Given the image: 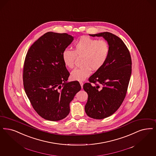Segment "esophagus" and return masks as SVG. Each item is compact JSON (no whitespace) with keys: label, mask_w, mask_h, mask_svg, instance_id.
<instances>
[{"label":"esophagus","mask_w":156,"mask_h":156,"mask_svg":"<svg viewBox=\"0 0 156 156\" xmlns=\"http://www.w3.org/2000/svg\"><path fill=\"white\" fill-rule=\"evenodd\" d=\"M80 85H81V87L82 88V87H83V83L82 81H80Z\"/></svg>","instance_id":"esophagus-1"}]
</instances>
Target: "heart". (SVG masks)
<instances>
[{"label":"heart","mask_w":156,"mask_h":156,"mask_svg":"<svg viewBox=\"0 0 156 156\" xmlns=\"http://www.w3.org/2000/svg\"><path fill=\"white\" fill-rule=\"evenodd\" d=\"M110 52L108 43L105 40H98L89 37H82L74 45L73 50L66 49L62 53L64 65L69 69L74 67L75 57L83 56L82 66L75 69L71 73V78L75 81H82L90 75L92 69H100L105 64Z\"/></svg>","instance_id":"b5f03b06"}]
</instances>
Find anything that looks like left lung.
<instances>
[{
	"label": "left lung",
	"instance_id": "1",
	"mask_svg": "<svg viewBox=\"0 0 156 156\" xmlns=\"http://www.w3.org/2000/svg\"><path fill=\"white\" fill-rule=\"evenodd\" d=\"M89 35L104 37L110 48L105 64L89 77L90 82L83 86L88 94L85 112L90 118L101 119L113 114L124 100L131 78L132 60L127 47L117 36L108 32Z\"/></svg>",
	"mask_w": 156,
	"mask_h": 156
}]
</instances>
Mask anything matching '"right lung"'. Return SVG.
<instances>
[{
  "mask_svg": "<svg viewBox=\"0 0 156 156\" xmlns=\"http://www.w3.org/2000/svg\"><path fill=\"white\" fill-rule=\"evenodd\" d=\"M73 40L66 33L48 32L32 44L25 57V93L36 112L46 120L66 118L70 102L81 89L78 81L67 82L69 73L62 61L63 51Z\"/></svg>",
  "mask_w": 156,
  "mask_h": 156,
  "instance_id": "right-lung-1",
  "label": "right lung"
}]
</instances>
